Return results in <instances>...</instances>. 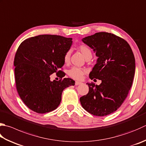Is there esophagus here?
<instances>
[{
  "mask_svg": "<svg viewBox=\"0 0 146 146\" xmlns=\"http://www.w3.org/2000/svg\"><path fill=\"white\" fill-rule=\"evenodd\" d=\"M82 84V82H79V81H76V82H75V85H76V86H78V85H79V84Z\"/></svg>",
  "mask_w": 146,
  "mask_h": 146,
  "instance_id": "1",
  "label": "esophagus"
}]
</instances>
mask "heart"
Wrapping results in <instances>:
<instances>
[{"instance_id":"obj_1","label":"heart","mask_w":146,"mask_h":146,"mask_svg":"<svg viewBox=\"0 0 146 146\" xmlns=\"http://www.w3.org/2000/svg\"><path fill=\"white\" fill-rule=\"evenodd\" d=\"M78 50L81 52V53L85 58V59H86L89 57H92V51H91V49L87 46L84 44L80 45L78 47ZM70 54V51H67L65 54L64 57V62L65 64H67L68 62H69ZM86 72L87 71L86 70L82 69V68H81L72 67L68 71V75L71 78L76 79V80H81L82 78V77H83L84 74L86 73Z\"/></svg>"}]
</instances>
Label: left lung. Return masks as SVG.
Returning a JSON list of instances; mask_svg holds the SVG:
<instances>
[{"mask_svg":"<svg viewBox=\"0 0 146 146\" xmlns=\"http://www.w3.org/2000/svg\"><path fill=\"white\" fill-rule=\"evenodd\" d=\"M82 41L98 57L90 78L102 82L87 83L89 92L80 98L81 106L94 116H105L121 106L132 85L135 70L133 51L125 40L111 33H96Z\"/></svg>","mask_w":146,"mask_h":146,"instance_id":"obj_1","label":"left lung"}]
</instances>
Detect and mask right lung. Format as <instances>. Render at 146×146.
I'll list each match as a JSON object with an SVG mask.
<instances>
[{"mask_svg": "<svg viewBox=\"0 0 146 146\" xmlns=\"http://www.w3.org/2000/svg\"><path fill=\"white\" fill-rule=\"evenodd\" d=\"M72 40L60 35H40L25 39L18 47L14 61L16 89L32 111L44 114L56 109L64 90L75 84L72 79H62L65 74L59 70L65 64L64 57ZM53 73L61 79L51 81Z\"/></svg>", "mask_w": 146, "mask_h": 146, "instance_id": "add662e5", "label": "right lung"}]
</instances>
